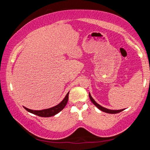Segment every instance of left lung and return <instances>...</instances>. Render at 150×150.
<instances>
[{
	"label": "left lung",
	"instance_id": "1",
	"mask_svg": "<svg viewBox=\"0 0 150 150\" xmlns=\"http://www.w3.org/2000/svg\"><path fill=\"white\" fill-rule=\"evenodd\" d=\"M88 96H89V98H90V99L91 100V102H92L94 104V105H95L96 106V107L99 109V110L105 112L109 113V114H116V113L120 112H122V111L124 110V109H122V110H110V109L106 108L105 107H103V106H100V105H98L97 103H96V101L93 99L90 93L88 94Z\"/></svg>",
	"mask_w": 150,
	"mask_h": 150
}]
</instances>
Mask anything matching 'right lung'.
I'll use <instances>...</instances> for the list:
<instances>
[{
    "instance_id": "right-lung-1",
    "label": "right lung",
    "mask_w": 150,
    "mask_h": 150,
    "mask_svg": "<svg viewBox=\"0 0 150 150\" xmlns=\"http://www.w3.org/2000/svg\"><path fill=\"white\" fill-rule=\"evenodd\" d=\"M69 93H67V95L65 96V98H63V100L59 104H58L57 105L54 106V107L47 108V109H44V110H33L31 109L27 108L26 107L24 108L26 109V110L29 112L30 113L34 114L37 116H41V117H50V116H53L55 115H57V113H59L61 110H62L63 108H65L68 101V98H69Z\"/></svg>"
}]
</instances>
